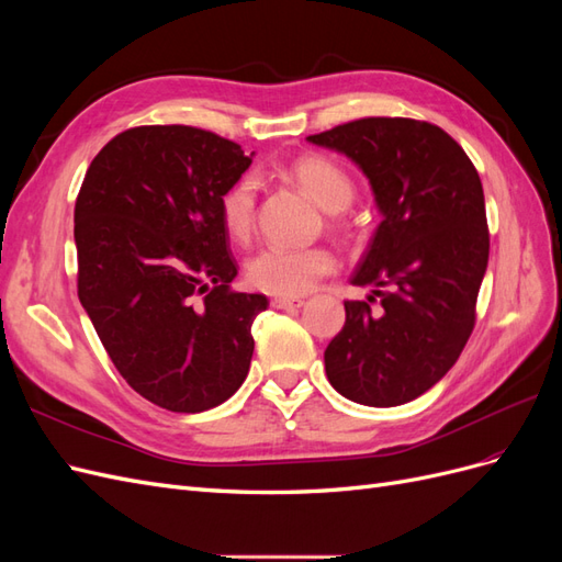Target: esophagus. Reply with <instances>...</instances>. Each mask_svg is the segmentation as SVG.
I'll list each match as a JSON object with an SVG mask.
<instances>
[{
	"instance_id": "esophagus-1",
	"label": "esophagus",
	"mask_w": 562,
	"mask_h": 562,
	"mask_svg": "<svg viewBox=\"0 0 562 562\" xmlns=\"http://www.w3.org/2000/svg\"><path fill=\"white\" fill-rule=\"evenodd\" d=\"M271 304H274L277 310H300L302 304H304V300L302 297H283V295H279V297L271 300Z\"/></svg>"
}]
</instances>
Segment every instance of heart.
I'll list each match as a JSON object with an SVG mask.
<instances>
[{
	"label": "heart",
	"instance_id": "obj_1",
	"mask_svg": "<svg viewBox=\"0 0 562 562\" xmlns=\"http://www.w3.org/2000/svg\"><path fill=\"white\" fill-rule=\"evenodd\" d=\"M304 192L323 211H345L353 199V182L342 166L328 157L310 155L288 168ZM255 203H258V182L246 176L236 180L220 199V217L227 234L236 241H246L255 229ZM335 267V255L323 246H285L269 244L252 255L246 265L250 285L265 293L283 297L304 295L316 281Z\"/></svg>",
	"mask_w": 562,
	"mask_h": 562
}]
</instances>
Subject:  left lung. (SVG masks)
<instances>
[{
  "label": "left lung",
  "instance_id": "left-lung-1",
  "mask_svg": "<svg viewBox=\"0 0 562 562\" xmlns=\"http://www.w3.org/2000/svg\"><path fill=\"white\" fill-rule=\"evenodd\" d=\"M307 140L359 166L382 215L349 279L370 288L368 302H345V328L323 353L328 382L361 405L411 403L446 378L473 330L490 255L479 171L443 128L403 116Z\"/></svg>",
  "mask_w": 562,
  "mask_h": 562
}]
</instances>
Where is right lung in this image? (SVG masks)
<instances>
[{
    "label": "right lung",
    "instance_id": "1",
    "mask_svg": "<svg viewBox=\"0 0 562 562\" xmlns=\"http://www.w3.org/2000/svg\"><path fill=\"white\" fill-rule=\"evenodd\" d=\"M252 161L192 126L119 133L75 203L79 302L114 368L173 413L225 403L248 375L250 326L269 307L234 293L220 199Z\"/></svg>",
    "mask_w": 562,
    "mask_h": 562
}]
</instances>
